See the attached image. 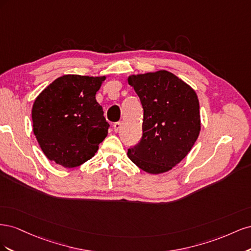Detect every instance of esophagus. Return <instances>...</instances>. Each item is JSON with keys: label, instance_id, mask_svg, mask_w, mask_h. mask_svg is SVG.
<instances>
[{"label": "esophagus", "instance_id": "obj_1", "mask_svg": "<svg viewBox=\"0 0 251 251\" xmlns=\"http://www.w3.org/2000/svg\"><path fill=\"white\" fill-rule=\"evenodd\" d=\"M114 131H115L116 133L120 130V127H121V123H120V121H118V123H115V124H114Z\"/></svg>", "mask_w": 251, "mask_h": 251}]
</instances>
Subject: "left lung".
Instances as JSON below:
<instances>
[{
  "label": "left lung",
  "mask_w": 251,
  "mask_h": 251,
  "mask_svg": "<svg viewBox=\"0 0 251 251\" xmlns=\"http://www.w3.org/2000/svg\"><path fill=\"white\" fill-rule=\"evenodd\" d=\"M143 108L142 137L128 149L131 161L149 174L169 172L192 150L201 130L195 90L176 75L159 70L131 75Z\"/></svg>",
  "instance_id": "left-lung-1"
}]
</instances>
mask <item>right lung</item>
<instances>
[{"mask_svg": "<svg viewBox=\"0 0 251 251\" xmlns=\"http://www.w3.org/2000/svg\"><path fill=\"white\" fill-rule=\"evenodd\" d=\"M104 80L105 76L67 74L35 98L33 133L49 160L72 169L95 155L110 126L95 98Z\"/></svg>", "mask_w": 251, "mask_h": 251, "instance_id": "add662e5", "label": "right lung"}]
</instances>
